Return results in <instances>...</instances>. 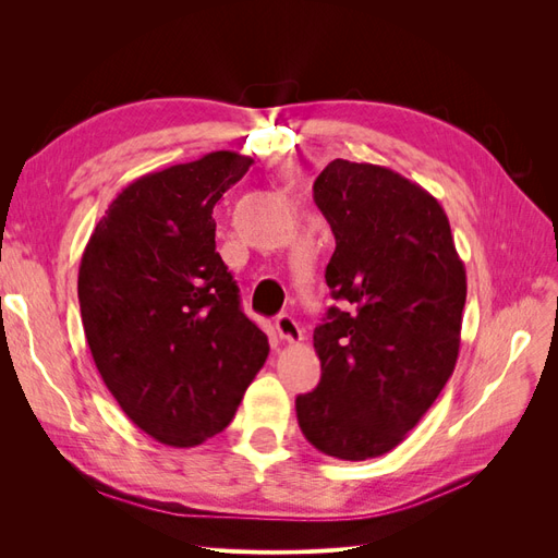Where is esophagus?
Here are the masks:
<instances>
[{"label":"esophagus","instance_id":"esophagus-1","mask_svg":"<svg viewBox=\"0 0 558 558\" xmlns=\"http://www.w3.org/2000/svg\"><path fill=\"white\" fill-rule=\"evenodd\" d=\"M275 328H277V335L281 337L283 342L295 344V342L302 340V330L298 326V320L293 316H289V314H279Z\"/></svg>","mask_w":558,"mask_h":558}]
</instances>
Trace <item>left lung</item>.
I'll use <instances>...</instances> for the list:
<instances>
[{
  "instance_id": "1",
  "label": "left lung",
  "mask_w": 558,
  "mask_h": 558,
  "mask_svg": "<svg viewBox=\"0 0 558 558\" xmlns=\"http://www.w3.org/2000/svg\"><path fill=\"white\" fill-rule=\"evenodd\" d=\"M335 234V300L314 330L320 381L295 398L302 435L342 461L398 447L451 377L461 347L465 267L428 191L388 167L337 158L314 181Z\"/></svg>"
}]
</instances>
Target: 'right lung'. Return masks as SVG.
I'll list each match as a JSON object with an SVG mask.
<instances>
[{
  "label": "right lung",
  "instance_id": "right-lung-1",
  "mask_svg": "<svg viewBox=\"0 0 558 558\" xmlns=\"http://www.w3.org/2000/svg\"><path fill=\"white\" fill-rule=\"evenodd\" d=\"M251 165L214 150L140 177L83 251L78 302L93 361L132 424L167 447L221 433L269 353L218 256L211 216Z\"/></svg>",
  "mask_w": 558,
  "mask_h": 558
}]
</instances>
